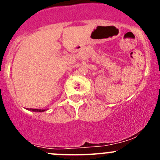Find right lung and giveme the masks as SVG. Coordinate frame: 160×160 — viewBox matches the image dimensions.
<instances>
[{
	"label": "right lung",
	"instance_id": "add662e5",
	"mask_svg": "<svg viewBox=\"0 0 160 160\" xmlns=\"http://www.w3.org/2000/svg\"><path fill=\"white\" fill-rule=\"evenodd\" d=\"M28 110L32 111H37V112H42V111H45V110H42V109H33V108H30Z\"/></svg>",
	"mask_w": 160,
	"mask_h": 160
}]
</instances>
